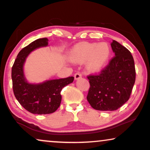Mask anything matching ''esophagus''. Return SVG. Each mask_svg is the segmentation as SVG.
Segmentation results:
<instances>
[{"instance_id": "obj_1", "label": "esophagus", "mask_w": 150, "mask_h": 150, "mask_svg": "<svg viewBox=\"0 0 150 150\" xmlns=\"http://www.w3.org/2000/svg\"><path fill=\"white\" fill-rule=\"evenodd\" d=\"M81 77H82V75H81V73L77 72V73H76L75 74H74V79H75L76 80L79 79L80 78H81Z\"/></svg>"}]
</instances>
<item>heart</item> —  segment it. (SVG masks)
I'll return each instance as SVG.
<instances>
[{
  "mask_svg": "<svg viewBox=\"0 0 150 150\" xmlns=\"http://www.w3.org/2000/svg\"><path fill=\"white\" fill-rule=\"evenodd\" d=\"M110 54L107 44L84 42L77 45L71 53V59L76 62H84L88 59L87 66L91 70L100 68Z\"/></svg>",
  "mask_w": 150,
  "mask_h": 150,
  "instance_id": "b5f03b06",
  "label": "heart"
}]
</instances>
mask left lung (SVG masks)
I'll list each match as a JSON object with an SVG mask.
<instances>
[{"label":"left lung","instance_id":"left-lung-1","mask_svg":"<svg viewBox=\"0 0 150 150\" xmlns=\"http://www.w3.org/2000/svg\"><path fill=\"white\" fill-rule=\"evenodd\" d=\"M115 56L98 74L87 76V101L96 110L112 111L130 97L136 79L134 61L126 47L115 40L110 44Z\"/></svg>","mask_w":150,"mask_h":150}]
</instances>
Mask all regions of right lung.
Listing matches in <instances>:
<instances>
[{"instance_id":"add662e5","label":"right lung","mask_w":150,"mask_h":150,"mask_svg":"<svg viewBox=\"0 0 150 150\" xmlns=\"http://www.w3.org/2000/svg\"><path fill=\"white\" fill-rule=\"evenodd\" d=\"M48 42L46 38L38 39L24 47L18 53L11 69L14 96L22 107L33 114L45 115L56 111L61 104V90L74 81V77L69 76L50 80L38 85L26 81L23 72L26 58L35 49L46 46Z\"/></svg>"}]
</instances>
